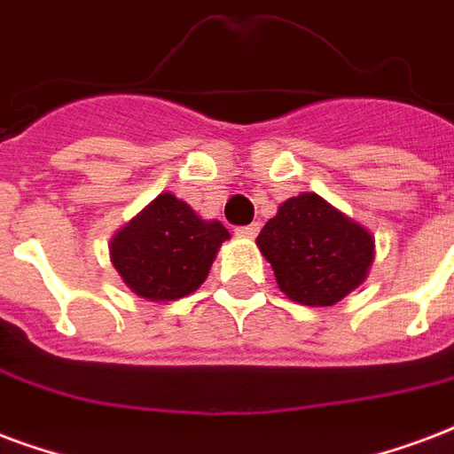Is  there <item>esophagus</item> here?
Wrapping results in <instances>:
<instances>
[{
  "label": "esophagus",
  "mask_w": 454,
  "mask_h": 454,
  "mask_svg": "<svg viewBox=\"0 0 454 454\" xmlns=\"http://www.w3.org/2000/svg\"><path fill=\"white\" fill-rule=\"evenodd\" d=\"M237 234H239V237H247V239H254L255 234H258V231H261V224L258 223H254V224H244V227H237Z\"/></svg>",
  "instance_id": "obj_1"
}]
</instances>
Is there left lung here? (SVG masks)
Segmentation results:
<instances>
[{"mask_svg": "<svg viewBox=\"0 0 454 454\" xmlns=\"http://www.w3.org/2000/svg\"><path fill=\"white\" fill-rule=\"evenodd\" d=\"M255 244L270 261L279 289L306 306L337 304L359 287L373 261L369 231L316 193L282 203Z\"/></svg>", "mask_w": 454, "mask_h": 454, "instance_id": "obj_1", "label": "left lung"}]
</instances>
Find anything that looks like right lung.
Returning a JSON list of instances; mask_svg holds the SVG:
<instances>
[{"label": "right lung", "instance_id": "obj_1", "mask_svg": "<svg viewBox=\"0 0 454 454\" xmlns=\"http://www.w3.org/2000/svg\"><path fill=\"white\" fill-rule=\"evenodd\" d=\"M230 231L162 193L112 239L110 255L129 287L150 301H175L206 279Z\"/></svg>", "mask_w": 454, "mask_h": 454}]
</instances>
